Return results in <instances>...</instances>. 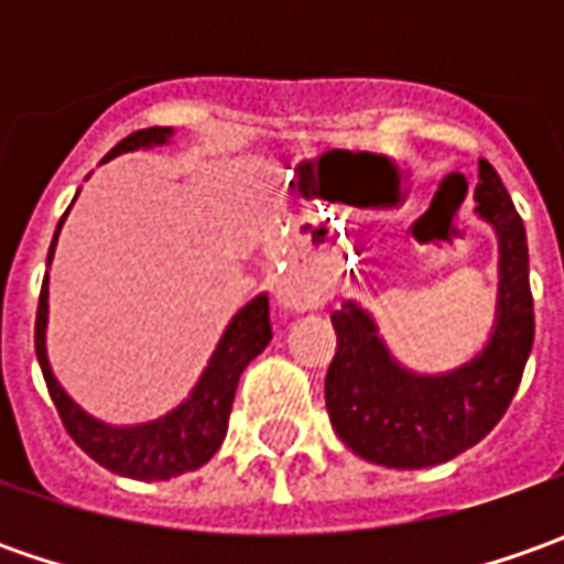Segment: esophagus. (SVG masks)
<instances>
[{
	"label": "esophagus",
	"instance_id": "obj_1",
	"mask_svg": "<svg viewBox=\"0 0 564 564\" xmlns=\"http://www.w3.org/2000/svg\"><path fill=\"white\" fill-rule=\"evenodd\" d=\"M279 301L285 307H294V311H307V307L319 304V294L314 289H307V285H301V282H289V285L279 289Z\"/></svg>",
	"mask_w": 564,
	"mask_h": 564
}]
</instances>
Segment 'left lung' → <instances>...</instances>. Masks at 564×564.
Returning a JSON list of instances; mask_svg holds the SVG:
<instances>
[{
  "label": "left lung",
  "instance_id": "obj_1",
  "mask_svg": "<svg viewBox=\"0 0 564 564\" xmlns=\"http://www.w3.org/2000/svg\"><path fill=\"white\" fill-rule=\"evenodd\" d=\"M477 175V213L499 235V319L484 355L445 377H414L389 358L360 307L333 314L326 411L338 440L373 465L414 470L462 455L502 421L521 386L533 345L528 235L496 169L480 160Z\"/></svg>",
  "mask_w": 564,
  "mask_h": 564
}]
</instances>
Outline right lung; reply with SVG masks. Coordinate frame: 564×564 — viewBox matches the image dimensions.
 <instances>
[{"label":"right lung","instance_id":"obj_1","mask_svg":"<svg viewBox=\"0 0 564 564\" xmlns=\"http://www.w3.org/2000/svg\"><path fill=\"white\" fill-rule=\"evenodd\" d=\"M169 134H172V128L134 131L106 160L128 153V150H138V147L165 143ZM58 228H62V223H58ZM58 228H55V238H58ZM55 238L53 248H50V260H53ZM46 297H50V289L43 279L40 304H36V326H33L36 360H40L46 389L53 395L55 411L65 423L68 436L97 465L112 470V474H121V477H131V480H169V477H178L187 470H197L216 455V448L226 440L228 414H231L238 379L272 338L270 297L267 294L253 297L248 307L228 323L226 336L219 341V348L204 370L200 382L194 386L191 399L178 404L172 414H165L153 423H141V426H106V423L87 417L75 401L65 395V389L55 382L50 360H46V311H50Z\"/></svg>","mask_w":564,"mask_h":564}]
</instances>
